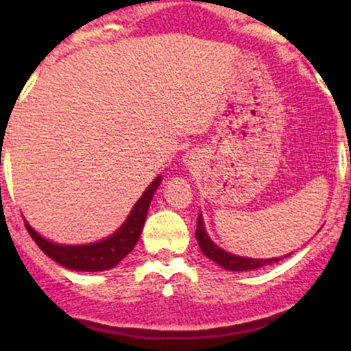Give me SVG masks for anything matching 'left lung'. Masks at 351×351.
Wrapping results in <instances>:
<instances>
[{"instance_id": "obj_1", "label": "left lung", "mask_w": 351, "mask_h": 351, "mask_svg": "<svg viewBox=\"0 0 351 351\" xmlns=\"http://www.w3.org/2000/svg\"><path fill=\"white\" fill-rule=\"evenodd\" d=\"M197 241L198 246H200L202 253L205 254L207 258H210L212 261H215L217 265H221L222 268L231 271H246V270H254V268H261L265 265H271V263H278L282 258H268V260H260V258H243V256H236V254L226 253L224 250L214 244L210 241V238L207 236L204 228V221H202V215L198 214V221H197ZM289 256V254H287ZM285 258V256H284Z\"/></svg>"}]
</instances>
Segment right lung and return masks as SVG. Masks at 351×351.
Returning a JSON list of instances; mask_svg holds the SVG:
<instances>
[{"instance_id":"obj_1","label":"right lung","mask_w":351,"mask_h":351,"mask_svg":"<svg viewBox=\"0 0 351 351\" xmlns=\"http://www.w3.org/2000/svg\"><path fill=\"white\" fill-rule=\"evenodd\" d=\"M159 182H161V178L158 176L147 186L143 197L137 200V204L134 205L129 219L123 222L122 228L115 234L100 243L83 244V246H62V244H54L44 239L42 236H38L28 224H25V228H27L32 239L37 243V246L49 258H52L56 263L71 268V270L80 271L108 270V268H113L115 265H119L134 250V246H136L137 239H139L141 232H143L147 208H149V204L153 200V195L156 189H158Z\"/></svg>"}]
</instances>
